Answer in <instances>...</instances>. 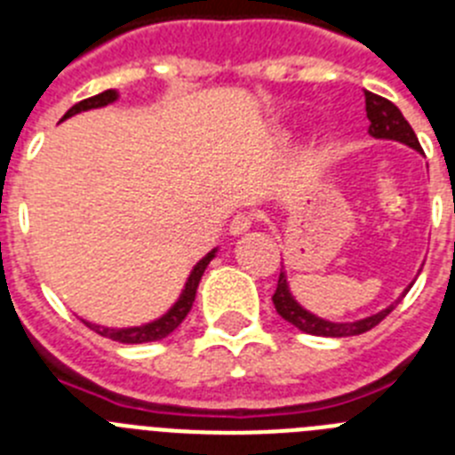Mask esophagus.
<instances>
[{
	"label": "esophagus",
	"instance_id": "esophagus-1",
	"mask_svg": "<svg viewBox=\"0 0 455 455\" xmlns=\"http://www.w3.org/2000/svg\"><path fill=\"white\" fill-rule=\"evenodd\" d=\"M252 223H255V214H251V212H239L230 220V232L232 235H243V232L251 230Z\"/></svg>",
	"mask_w": 455,
	"mask_h": 455
}]
</instances>
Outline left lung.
I'll return each instance as SVG.
<instances>
[{
    "label": "left lung",
    "mask_w": 455,
    "mask_h": 455,
    "mask_svg": "<svg viewBox=\"0 0 455 455\" xmlns=\"http://www.w3.org/2000/svg\"><path fill=\"white\" fill-rule=\"evenodd\" d=\"M364 104H367V118H369V134L376 136V139H392L399 140V143H405V146L415 148L417 152H421L419 140H417V134L412 132L408 120L403 118V114L399 111V107L394 102H389L387 98H380L376 92L364 91ZM408 291V289H405ZM405 296V293H403ZM401 296V299H403ZM273 305H275L277 315L283 316L284 321H289L291 325H296L299 331L307 332V335H319V337H353V335H363V332L376 328L385 316L392 312L399 300L389 307H385L383 312L378 315L367 316V319L353 321V323H332V321L319 319V316L309 315L307 309L300 307L293 296L289 293L287 287V275L284 271H280V277H277V287L275 293H273Z\"/></svg>",
    "instance_id": "1"
}]
</instances>
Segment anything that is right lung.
I'll use <instances>...</instances> for the list:
<instances>
[{"mask_svg":"<svg viewBox=\"0 0 455 455\" xmlns=\"http://www.w3.org/2000/svg\"><path fill=\"white\" fill-rule=\"evenodd\" d=\"M116 98H118V92L116 91L98 92V95H92V98H88V100H82V102H77L72 108H68V114L63 116V120L70 118V116H75V114H79V111L107 107V104L114 102ZM214 252L216 251L207 252V255H204L203 259L196 264V267H193L182 296H180L178 303L172 305V307L168 309L162 319H156V321H152V323H146V325H136V328H118V331H116V328H104V325H92V323H86V325L91 328V331L98 332V335L108 337V339H114V341H123V344H146V341L164 339V337L171 335V332L175 331V328H178L184 319H187L188 309H191L193 300H196V289H198V284H200V277H203L207 264L214 259Z\"/></svg>","mask_w":455,"mask_h":455,"instance_id":"right-lung-1","label":"right lung"}]
</instances>
